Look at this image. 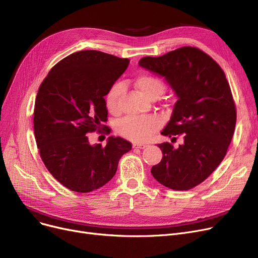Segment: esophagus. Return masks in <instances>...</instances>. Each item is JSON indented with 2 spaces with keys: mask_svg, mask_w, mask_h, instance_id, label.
I'll use <instances>...</instances> for the list:
<instances>
[{
  "mask_svg": "<svg viewBox=\"0 0 258 258\" xmlns=\"http://www.w3.org/2000/svg\"><path fill=\"white\" fill-rule=\"evenodd\" d=\"M146 146H147L146 144H137V143L133 144V147H134V148H140V150H143V148H145Z\"/></svg>",
  "mask_w": 258,
  "mask_h": 258,
  "instance_id": "obj_1",
  "label": "esophagus"
}]
</instances>
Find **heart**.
<instances>
[{
	"label": "heart",
	"mask_w": 258,
	"mask_h": 258,
	"mask_svg": "<svg viewBox=\"0 0 258 258\" xmlns=\"http://www.w3.org/2000/svg\"><path fill=\"white\" fill-rule=\"evenodd\" d=\"M135 85L147 98L159 97L164 93L166 85L158 76L151 74H142L137 77ZM123 86L120 83L114 84L105 94V106L111 113L119 111V98ZM161 121L157 116L144 117H125L117 123V132L132 141L142 142L156 132L160 126Z\"/></svg>",
	"instance_id": "1"
}]
</instances>
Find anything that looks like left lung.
I'll list each match as a JSON object with an SVG mask.
<instances>
[{
  "label": "left lung",
  "instance_id": "8db88e82",
  "mask_svg": "<svg viewBox=\"0 0 258 258\" xmlns=\"http://www.w3.org/2000/svg\"><path fill=\"white\" fill-rule=\"evenodd\" d=\"M142 68L163 76L177 94L171 118L162 135H182L175 150L158 144L163 158L152 167L153 177L173 190H188L204 182L225 158L232 140L236 107L220 64L196 47L140 59Z\"/></svg>",
  "mask_w": 258,
  "mask_h": 258
}]
</instances>
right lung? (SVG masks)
<instances>
[{"label": "right lung", "instance_id": "add662e5", "mask_svg": "<svg viewBox=\"0 0 258 258\" xmlns=\"http://www.w3.org/2000/svg\"><path fill=\"white\" fill-rule=\"evenodd\" d=\"M130 63L96 50L78 51L54 66L38 88L33 127L40 158L61 185L90 192L105 185L132 144L110 137L105 146L91 145L87 135L110 134L104 96Z\"/></svg>", "mask_w": 258, "mask_h": 258}]
</instances>
